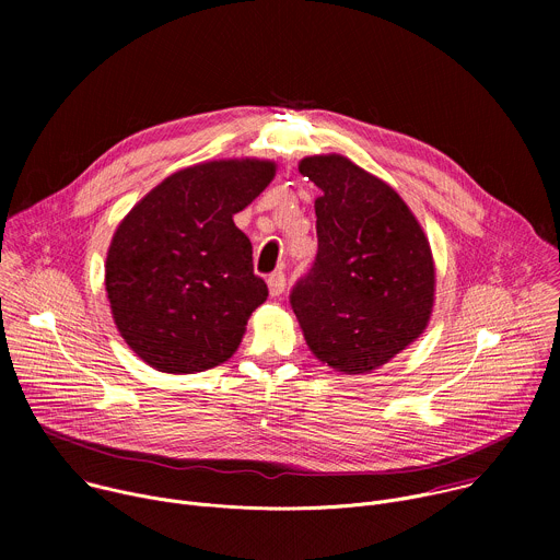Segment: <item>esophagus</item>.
Returning a JSON list of instances; mask_svg holds the SVG:
<instances>
[{"mask_svg": "<svg viewBox=\"0 0 560 560\" xmlns=\"http://www.w3.org/2000/svg\"><path fill=\"white\" fill-rule=\"evenodd\" d=\"M268 288H270V294H272V296H279V294L285 290V275H283L281 270L272 272V275L268 277Z\"/></svg>", "mask_w": 560, "mask_h": 560, "instance_id": "1", "label": "esophagus"}]
</instances>
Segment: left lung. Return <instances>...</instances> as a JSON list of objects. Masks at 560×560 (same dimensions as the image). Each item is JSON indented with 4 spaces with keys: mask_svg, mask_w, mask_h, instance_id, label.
<instances>
[{
    "mask_svg": "<svg viewBox=\"0 0 560 560\" xmlns=\"http://www.w3.org/2000/svg\"><path fill=\"white\" fill-rule=\"evenodd\" d=\"M299 173L324 195L314 201L316 257L290 305L316 359L348 374L370 372L430 322V244L406 201L350 159L305 156Z\"/></svg>",
    "mask_w": 560,
    "mask_h": 560,
    "instance_id": "left-lung-1",
    "label": "left lung"
}]
</instances>
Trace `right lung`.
Instances as JSON below:
<instances>
[{
    "label": "right lung",
    "instance_id": "right-lung-1",
    "mask_svg": "<svg viewBox=\"0 0 560 560\" xmlns=\"http://www.w3.org/2000/svg\"><path fill=\"white\" fill-rule=\"evenodd\" d=\"M277 166L230 159L179 171L119 223L106 259V292L126 343L152 368H214L242 343L268 299L253 244L232 214L272 182Z\"/></svg>",
    "mask_w": 560,
    "mask_h": 560
}]
</instances>
